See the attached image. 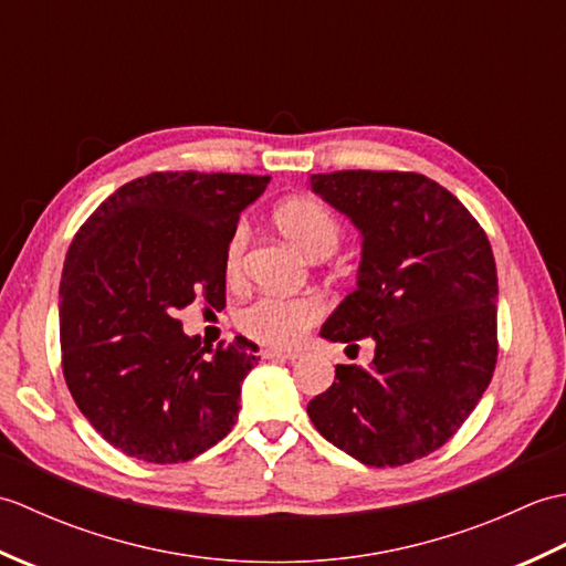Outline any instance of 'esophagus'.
<instances>
[{
	"instance_id": "obj_1",
	"label": "esophagus",
	"mask_w": 566,
	"mask_h": 566,
	"mask_svg": "<svg viewBox=\"0 0 566 566\" xmlns=\"http://www.w3.org/2000/svg\"><path fill=\"white\" fill-rule=\"evenodd\" d=\"M262 355L268 359H274V357L290 359V363H294V359L302 357V353H298V350H280V347H268V350H262Z\"/></svg>"
}]
</instances>
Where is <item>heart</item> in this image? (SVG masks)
<instances>
[{"label": "heart", "mask_w": 566, "mask_h": 566, "mask_svg": "<svg viewBox=\"0 0 566 566\" xmlns=\"http://www.w3.org/2000/svg\"><path fill=\"white\" fill-rule=\"evenodd\" d=\"M274 223L304 255L321 260L338 248L343 228L335 213L316 199H290L276 207ZM248 228L240 223L226 245V274L238 276L243 268ZM321 302L314 296L262 294L240 308L238 326L250 338L268 345H294L304 331L321 318Z\"/></svg>", "instance_id": "obj_1"}]
</instances>
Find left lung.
Listing matches in <instances>:
<instances>
[{"label":"left lung","mask_w":566,"mask_h":566,"mask_svg":"<svg viewBox=\"0 0 566 566\" xmlns=\"http://www.w3.org/2000/svg\"><path fill=\"white\" fill-rule=\"evenodd\" d=\"M363 233L357 290L323 323L333 343L371 338L367 369L335 367L308 401L323 438L369 467H401L448 442L494 377L496 262L484 228L416 172L311 175Z\"/></svg>","instance_id":"1"}]
</instances>
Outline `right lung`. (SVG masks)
<instances>
[{
	"label": "right lung",
	"mask_w": 566,
	"mask_h": 566,
	"mask_svg": "<svg viewBox=\"0 0 566 566\" xmlns=\"http://www.w3.org/2000/svg\"><path fill=\"white\" fill-rule=\"evenodd\" d=\"M270 177L153 172L116 189L72 238L60 280L63 375L82 416L128 457L187 462L235 426L258 365L245 338L201 347L175 318L226 306V245Z\"/></svg>",
	"instance_id": "obj_1"
}]
</instances>
